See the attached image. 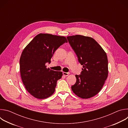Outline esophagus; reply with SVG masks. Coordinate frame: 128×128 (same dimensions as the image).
<instances>
[{
  "mask_svg": "<svg viewBox=\"0 0 128 128\" xmlns=\"http://www.w3.org/2000/svg\"><path fill=\"white\" fill-rule=\"evenodd\" d=\"M69 73L68 72H63V74L64 76H68L69 75Z\"/></svg>",
  "mask_w": 128,
  "mask_h": 128,
  "instance_id": "1",
  "label": "esophagus"
}]
</instances>
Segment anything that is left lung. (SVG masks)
Returning <instances> with one entry per match:
<instances>
[{"label":"left lung","instance_id":"left-lung-1","mask_svg":"<svg viewBox=\"0 0 128 128\" xmlns=\"http://www.w3.org/2000/svg\"><path fill=\"white\" fill-rule=\"evenodd\" d=\"M78 62L83 66L80 75H76V82L71 86L76 95L88 99L97 95L108 76V59L106 52L93 38L76 35L67 36Z\"/></svg>","mask_w":128,"mask_h":128}]
</instances>
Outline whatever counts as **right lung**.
I'll use <instances>...</instances> for the list:
<instances>
[{
  "mask_svg": "<svg viewBox=\"0 0 128 128\" xmlns=\"http://www.w3.org/2000/svg\"><path fill=\"white\" fill-rule=\"evenodd\" d=\"M67 42L64 36L40 33L36 35L23 50L20 60L21 78L28 92L38 99L50 96L55 90L61 71L47 68L54 52Z\"/></svg>",
  "mask_w": 128,
  "mask_h": 128,
  "instance_id": "right-lung-1",
  "label": "right lung"
}]
</instances>
